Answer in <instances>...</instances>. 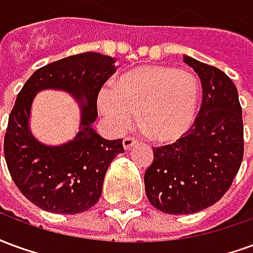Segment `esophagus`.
<instances>
[{
  "mask_svg": "<svg viewBox=\"0 0 253 253\" xmlns=\"http://www.w3.org/2000/svg\"><path fill=\"white\" fill-rule=\"evenodd\" d=\"M135 143H137V139H135V138L126 137L125 139H123V148L126 149V150H128V149L132 148Z\"/></svg>",
  "mask_w": 253,
  "mask_h": 253,
  "instance_id": "34e87169",
  "label": "esophagus"
}]
</instances>
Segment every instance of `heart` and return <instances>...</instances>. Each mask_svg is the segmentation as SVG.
I'll use <instances>...</instances> for the list:
<instances>
[{"label":"heart","mask_w":253,"mask_h":253,"mask_svg":"<svg viewBox=\"0 0 253 253\" xmlns=\"http://www.w3.org/2000/svg\"><path fill=\"white\" fill-rule=\"evenodd\" d=\"M199 84L184 70L146 65L122 74L116 88L104 86L97 108L115 132L131 126L139 112V125L157 142H175L194 123Z\"/></svg>","instance_id":"obj_1"}]
</instances>
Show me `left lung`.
Here are the masks:
<instances>
[{
    "mask_svg": "<svg viewBox=\"0 0 253 253\" xmlns=\"http://www.w3.org/2000/svg\"><path fill=\"white\" fill-rule=\"evenodd\" d=\"M183 58L201 78V110L175 143L153 148V163L143 177L150 205L167 214H192L217 203L232 186L244 156L236 85L217 67Z\"/></svg>",
    "mask_w": 253,
    "mask_h": 253,
    "instance_id": "8db88e82",
    "label": "left lung"
}]
</instances>
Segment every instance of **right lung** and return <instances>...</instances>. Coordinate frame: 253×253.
Listing matches in <instances>:
<instances>
[{
  "instance_id": "add662e5",
  "label": "right lung",
  "mask_w": 253,
  "mask_h": 253,
  "mask_svg": "<svg viewBox=\"0 0 253 253\" xmlns=\"http://www.w3.org/2000/svg\"><path fill=\"white\" fill-rule=\"evenodd\" d=\"M115 70L112 57L84 52L38 69L17 94L3 154L14 184L35 206L55 214H77L99 202L105 172L118 154L125 153L122 139H104L93 128L97 94ZM44 88L65 90L82 108L76 137L59 147L39 143L29 130L32 101Z\"/></svg>"
}]
</instances>
